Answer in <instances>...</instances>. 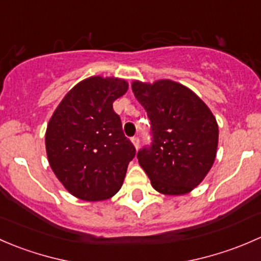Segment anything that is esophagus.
Returning <instances> with one entry per match:
<instances>
[{"label":"esophagus","instance_id":"1","mask_svg":"<svg viewBox=\"0 0 261 261\" xmlns=\"http://www.w3.org/2000/svg\"><path fill=\"white\" fill-rule=\"evenodd\" d=\"M131 141H133L134 146H135V149H136V150H138L139 147H140V139H139L138 136H135V138L131 139Z\"/></svg>","mask_w":261,"mask_h":261}]
</instances>
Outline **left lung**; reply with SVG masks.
Segmentation results:
<instances>
[{
  "label": "left lung",
  "mask_w": 261,
  "mask_h": 261,
  "mask_svg": "<svg viewBox=\"0 0 261 261\" xmlns=\"http://www.w3.org/2000/svg\"><path fill=\"white\" fill-rule=\"evenodd\" d=\"M131 87L151 122L152 143L138 152L139 164L159 193H189L215 163V116L193 91L174 81H135Z\"/></svg>",
  "instance_id": "8db88e82"
}]
</instances>
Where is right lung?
<instances>
[{
  "instance_id": "add662e5",
  "label": "right lung",
  "mask_w": 261,
  "mask_h": 261,
  "mask_svg": "<svg viewBox=\"0 0 261 261\" xmlns=\"http://www.w3.org/2000/svg\"><path fill=\"white\" fill-rule=\"evenodd\" d=\"M127 88L120 78L89 77L65 94L50 117L45 133L50 168L77 198L105 201L122 186L136 150L123 135L112 103Z\"/></svg>"
}]
</instances>
